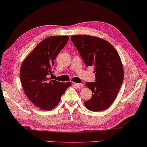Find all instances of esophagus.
Here are the masks:
<instances>
[{
    "instance_id": "esophagus-1",
    "label": "esophagus",
    "mask_w": 147,
    "mask_h": 147,
    "mask_svg": "<svg viewBox=\"0 0 147 147\" xmlns=\"http://www.w3.org/2000/svg\"><path fill=\"white\" fill-rule=\"evenodd\" d=\"M75 85H76L77 87H78V88H82V87H83V84L82 83H75Z\"/></svg>"
}]
</instances>
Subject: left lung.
<instances>
[{"instance_id":"1","label":"left lung","mask_w":147,"mask_h":147,"mask_svg":"<svg viewBox=\"0 0 147 147\" xmlns=\"http://www.w3.org/2000/svg\"><path fill=\"white\" fill-rule=\"evenodd\" d=\"M74 45L86 67L94 66V82H86L92 96L84 101L87 109L101 111L113 104L124 80V69L119 55L109 42L89 35L71 36Z\"/></svg>"}]
</instances>
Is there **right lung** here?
Wrapping results in <instances>:
<instances>
[{"mask_svg":"<svg viewBox=\"0 0 147 147\" xmlns=\"http://www.w3.org/2000/svg\"><path fill=\"white\" fill-rule=\"evenodd\" d=\"M68 36H53L43 39L22 63L20 75L23 89L29 100L42 110L50 111L61 100L70 82L49 78L57 55L69 41Z\"/></svg>","mask_w":147,"mask_h":147,"instance_id":"obj_1","label":"right lung"}]
</instances>
